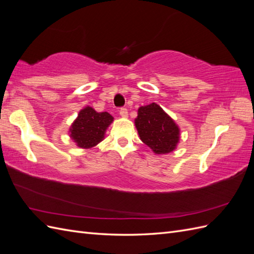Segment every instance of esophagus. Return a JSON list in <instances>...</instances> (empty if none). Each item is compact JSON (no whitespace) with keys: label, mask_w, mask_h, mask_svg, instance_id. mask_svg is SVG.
<instances>
[{"label":"esophagus","mask_w":254,"mask_h":254,"mask_svg":"<svg viewBox=\"0 0 254 254\" xmlns=\"http://www.w3.org/2000/svg\"><path fill=\"white\" fill-rule=\"evenodd\" d=\"M120 115L122 118H127L128 117V110L126 108H121L120 109Z\"/></svg>","instance_id":"1"}]
</instances>
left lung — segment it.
<instances>
[{
  "instance_id": "left-lung-1",
  "label": "left lung",
  "mask_w": 254,
  "mask_h": 254,
  "mask_svg": "<svg viewBox=\"0 0 254 254\" xmlns=\"http://www.w3.org/2000/svg\"><path fill=\"white\" fill-rule=\"evenodd\" d=\"M140 139L158 155L173 151L179 142V128L160 106L140 107L135 119Z\"/></svg>"
}]
</instances>
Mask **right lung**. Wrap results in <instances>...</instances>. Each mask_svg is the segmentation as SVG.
<instances>
[{"instance_id": "add662e5", "label": "right lung", "mask_w": 254, "mask_h": 254, "mask_svg": "<svg viewBox=\"0 0 254 254\" xmlns=\"http://www.w3.org/2000/svg\"><path fill=\"white\" fill-rule=\"evenodd\" d=\"M113 121L108 112H96L91 107L82 109L70 129V136L81 148H91L104 139L107 127Z\"/></svg>"}]
</instances>
